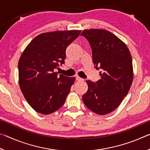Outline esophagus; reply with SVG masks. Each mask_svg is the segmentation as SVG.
<instances>
[{
    "instance_id": "esophagus-1",
    "label": "esophagus",
    "mask_w": 150,
    "mask_h": 150,
    "mask_svg": "<svg viewBox=\"0 0 150 150\" xmlns=\"http://www.w3.org/2000/svg\"><path fill=\"white\" fill-rule=\"evenodd\" d=\"M75 78H76V80H77V81H83V79L81 78L80 77H79V76H76Z\"/></svg>"
}]
</instances>
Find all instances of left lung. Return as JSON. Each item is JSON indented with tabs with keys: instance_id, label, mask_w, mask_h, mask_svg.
Instances as JSON below:
<instances>
[{
	"instance_id": "8db88e82",
	"label": "left lung",
	"mask_w": 150,
	"mask_h": 150,
	"mask_svg": "<svg viewBox=\"0 0 150 150\" xmlns=\"http://www.w3.org/2000/svg\"><path fill=\"white\" fill-rule=\"evenodd\" d=\"M89 42L93 62L100 70V79L87 80V92L83 95L85 106L97 115L115 110L128 94L133 81L132 60L124 43L105 30H85L81 33Z\"/></svg>"
}]
</instances>
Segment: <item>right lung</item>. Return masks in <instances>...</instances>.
<instances>
[{
	"instance_id": "1",
	"label": "right lung",
	"mask_w": 150,
	"mask_h": 150,
	"mask_svg": "<svg viewBox=\"0 0 150 150\" xmlns=\"http://www.w3.org/2000/svg\"><path fill=\"white\" fill-rule=\"evenodd\" d=\"M81 30L55 31L38 35L28 45L18 62L20 87L31 107L50 115L65 103L75 77L55 72L65 64L68 45Z\"/></svg>"
}]
</instances>
